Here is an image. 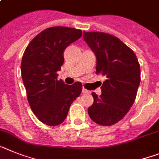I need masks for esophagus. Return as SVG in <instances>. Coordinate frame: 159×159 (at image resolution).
<instances>
[{
  "mask_svg": "<svg viewBox=\"0 0 159 159\" xmlns=\"http://www.w3.org/2000/svg\"><path fill=\"white\" fill-rule=\"evenodd\" d=\"M82 93H84V94H86V93H89V91H88V90H87V89H82Z\"/></svg>",
  "mask_w": 159,
  "mask_h": 159,
  "instance_id": "1",
  "label": "esophagus"
}]
</instances>
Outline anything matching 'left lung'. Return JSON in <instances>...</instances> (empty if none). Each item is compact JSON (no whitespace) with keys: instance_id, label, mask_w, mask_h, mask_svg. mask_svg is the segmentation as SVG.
Wrapping results in <instances>:
<instances>
[{"instance_id":"1","label":"left lung","mask_w":159,"mask_h":159,"mask_svg":"<svg viewBox=\"0 0 159 159\" xmlns=\"http://www.w3.org/2000/svg\"><path fill=\"white\" fill-rule=\"evenodd\" d=\"M83 38L96 57V74L106 77L101 95L92 93L90 118L109 126L121 120L132 107L140 84V65L136 55L123 42L102 32H84Z\"/></svg>"}]
</instances>
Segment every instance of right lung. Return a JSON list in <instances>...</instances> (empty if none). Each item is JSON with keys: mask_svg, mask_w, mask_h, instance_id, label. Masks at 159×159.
Returning <instances> with one entry per match:
<instances>
[{"mask_svg": "<svg viewBox=\"0 0 159 159\" xmlns=\"http://www.w3.org/2000/svg\"><path fill=\"white\" fill-rule=\"evenodd\" d=\"M82 36L74 28H47L31 41L23 54L21 72L31 109L50 126L63 123L73 100L80 95L82 84H65L57 72L64 62L63 52Z\"/></svg>", "mask_w": 159, "mask_h": 159, "instance_id": "1", "label": "right lung"}]
</instances>
